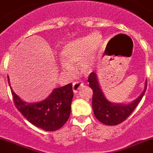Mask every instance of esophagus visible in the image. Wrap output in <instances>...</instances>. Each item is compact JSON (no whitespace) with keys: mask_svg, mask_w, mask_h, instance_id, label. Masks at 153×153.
<instances>
[{"mask_svg":"<svg viewBox=\"0 0 153 153\" xmlns=\"http://www.w3.org/2000/svg\"><path fill=\"white\" fill-rule=\"evenodd\" d=\"M82 86H83V83H82V82H79V81H77V82H74V84H73V90H74V93H76V92H78V90H79Z\"/></svg>","mask_w":153,"mask_h":153,"instance_id":"obj_1","label":"esophagus"}]
</instances>
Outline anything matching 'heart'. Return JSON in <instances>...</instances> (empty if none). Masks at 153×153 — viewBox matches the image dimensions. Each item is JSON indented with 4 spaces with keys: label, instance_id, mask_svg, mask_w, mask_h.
Listing matches in <instances>:
<instances>
[{
    "label": "heart",
    "instance_id": "1",
    "mask_svg": "<svg viewBox=\"0 0 153 153\" xmlns=\"http://www.w3.org/2000/svg\"><path fill=\"white\" fill-rule=\"evenodd\" d=\"M102 43V39L98 33L82 36L67 42L61 51L64 69L73 71L71 65L80 61H82L81 68L84 71L92 69L95 63V56Z\"/></svg>",
    "mask_w": 153,
    "mask_h": 153
}]
</instances>
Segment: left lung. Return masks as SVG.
<instances>
[{"label": "left lung", "instance_id": "obj_1", "mask_svg": "<svg viewBox=\"0 0 153 153\" xmlns=\"http://www.w3.org/2000/svg\"><path fill=\"white\" fill-rule=\"evenodd\" d=\"M97 78L95 72L91 73L88 78L89 87L93 91L92 109L94 114L102 124L111 126L117 125L131 115L140 102L146 90L147 81H146L144 90L140 96L130 104H114L109 102L104 96Z\"/></svg>", "mask_w": 153, "mask_h": 153}]
</instances>
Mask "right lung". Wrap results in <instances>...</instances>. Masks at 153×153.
<instances>
[{"label":"right lung","mask_w":153,"mask_h":153,"mask_svg":"<svg viewBox=\"0 0 153 153\" xmlns=\"http://www.w3.org/2000/svg\"><path fill=\"white\" fill-rule=\"evenodd\" d=\"M8 83L10 86L9 76ZM16 108L31 124L45 131H57L64 125L71 114L74 97L72 83L56 88L45 100L35 103L22 101L10 86Z\"/></svg>","instance_id":"1"}]
</instances>
